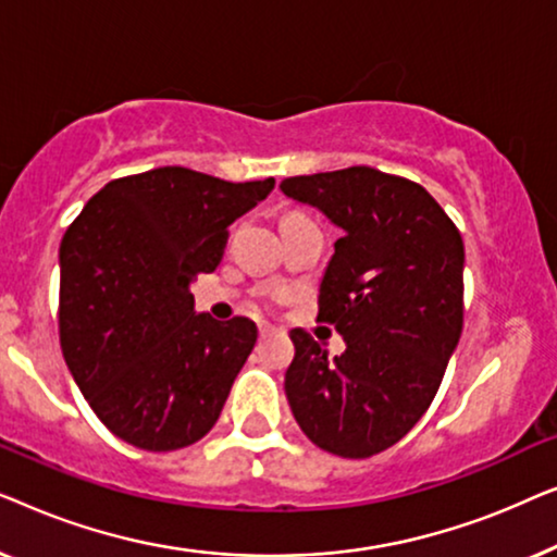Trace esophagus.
<instances>
[{"label": "esophagus", "mask_w": 557, "mask_h": 557, "mask_svg": "<svg viewBox=\"0 0 557 557\" xmlns=\"http://www.w3.org/2000/svg\"><path fill=\"white\" fill-rule=\"evenodd\" d=\"M258 334H261V339H269V337H273V334H276V326H271L269 322H261V324H258Z\"/></svg>", "instance_id": "esophagus-1"}]
</instances>
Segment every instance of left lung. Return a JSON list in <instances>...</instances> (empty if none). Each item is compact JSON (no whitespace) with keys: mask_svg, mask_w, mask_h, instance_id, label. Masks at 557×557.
I'll list each match as a JSON object with an SVG mask.
<instances>
[{"mask_svg":"<svg viewBox=\"0 0 557 557\" xmlns=\"http://www.w3.org/2000/svg\"><path fill=\"white\" fill-rule=\"evenodd\" d=\"M342 231L319 286V319L345 352L330 360L294 330L286 398L311 444L368 459L429 410L463 324V240L416 182L349 166L281 182Z\"/></svg>","mask_w":557,"mask_h":557,"instance_id":"left-lung-1","label":"left lung"}]
</instances>
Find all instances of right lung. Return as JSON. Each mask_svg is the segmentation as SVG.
Wrapping results in <instances>:
<instances>
[{
  "label": "right lung",
  "instance_id": "add662e5",
  "mask_svg": "<svg viewBox=\"0 0 557 557\" xmlns=\"http://www.w3.org/2000/svg\"><path fill=\"white\" fill-rule=\"evenodd\" d=\"M273 185L159 166L109 182L67 227L60 347L113 436L174 451L215 425L258 330L197 314L189 284L218 269L227 227Z\"/></svg>",
  "mask_w": 557,
  "mask_h": 557
}]
</instances>
